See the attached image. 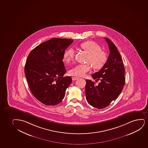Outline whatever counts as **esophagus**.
Listing matches in <instances>:
<instances>
[{"mask_svg": "<svg viewBox=\"0 0 148 148\" xmlns=\"http://www.w3.org/2000/svg\"><path fill=\"white\" fill-rule=\"evenodd\" d=\"M72 80H73V81H75L77 79H78L79 78H78V77H72Z\"/></svg>", "mask_w": 148, "mask_h": 148, "instance_id": "obj_1", "label": "esophagus"}]
</instances>
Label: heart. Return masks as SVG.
<instances>
[{"label": "heart", "mask_w": 148, "mask_h": 148, "mask_svg": "<svg viewBox=\"0 0 148 148\" xmlns=\"http://www.w3.org/2000/svg\"><path fill=\"white\" fill-rule=\"evenodd\" d=\"M82 49L89 54L86 64H77L70 70L69 73L72 76L82 77L91 69V65L94 69H100L106 63L107 59L105 52L101 50V48L98 44L93 41H87L81 44ZM75 50L70 48L67 50L64 54V59L67 63L71 62L74 59Z\"/></svg>", "instance_id": "heart-1"}]
</instances>
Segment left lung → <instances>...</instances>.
I'll return each instance as SVG.
<instances>
[{
  "label": "left lung",
  "mask_w": 148,
  "mask_h": 148,
  "mask_svg": "<svg viewBox=\"0 0 148 148\" xmlns=\"http://www.w3.org/2000/svg\"><path fill=\"white\" fill-rule=\"evenodd\" d=\"M110 50L108 60L99 71L92 77L98 85L91 80H86V98L95 108L103 109L118 98L125 85V68L118 50L109 39L105 38Z\"/></svg>",
  "instance_id": "obj_1"
}]
</instances>
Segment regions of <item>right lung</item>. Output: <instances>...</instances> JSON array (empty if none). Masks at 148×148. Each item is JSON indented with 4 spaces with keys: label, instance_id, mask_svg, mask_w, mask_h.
I'll use <instances>...</instances> for the list:
<instances>
[{
    "label": "right lung",
    "instance_id": "right-lung-1",
    "mask_svg": "<svg viewBox=\"0 0 148 148\" xmlns=\"http://www.w3.org/2000/svg\"><path fill=\"white\" fill-rule=\"evenodd\" d=\"M71 39L53 38L39 44L30 52L24 72L30 90L40 102L54 106L61 102L66 90L71 83L63 62Z\"/></svg>",
    "mask_w": 148,
    "mask_h": 148
}]
</instances>
